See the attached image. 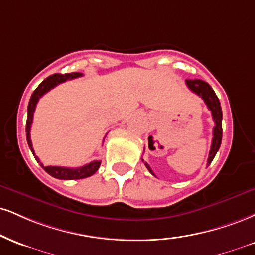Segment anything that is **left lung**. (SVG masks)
<instances>
[{
    "label": "left lung",
    "instance_id": "left-lung-1",
    "mask_svg": "<svg viewBox=\"0 0 255 255\" xmlns=\"http://www.w3.org/2000/svg\"><path fill=\"white\" fill-rule=\"evenodd\" d=\"M185 82L188 88L192 93H195L199 97H202V100L207 104L208 109L211 112L213 120L215 122V126H214L213 129V141H211L209 157H208V165H210V162L215 158L216 153L221 146V141H222V109H221L220 101L216 96L215 91L213 90V88L207 82L202 81V79H186ZM145 166L154 176L152 168L149 167V165L147 162H145Z\"/></svg>",
    "mask_w": 255,
    "mask_h": 255
}]
</instances>
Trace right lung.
<instances>
[{
  "label": "right lung",
  "mask_w": 255,
  "mask_h": 255,
  "mask_svg": "<svg viewBox=\"0 0 255 255\" xmlns=\"http://www.w3.org/2000/svg\"><path fill=\"white\" fill-rule=\"evenodd\" d=\"M83 76L82 73L79 72H72V73H65V75H60V73H54V75L50 76L46 79H44L38 88L35 89L34 93L32 94L30 96L29 103H28V115H27V122H26V137H27V142H28V146L32 151L33 155L35 157V160L40 162L39 158L36 157L34 149H33L32 146V140H30V125L33 122V115H34L35 112V107L36 103H38L39 98L50 91L51 89H53L54 87H57L58 84L60 83L66 82L67 79H73V78H77ZM41 167L47 172L48 174H51L52 177L58 178V179H65V180H72V179H82V178H87L93 176V174L96 172L100 167L101 161H91L89 164L84 165L82 167H77V168H70V167H61V166H44L42 162H40Z\"/></svg>",
  "instance_id": "obj_1"
}]
</instances>
